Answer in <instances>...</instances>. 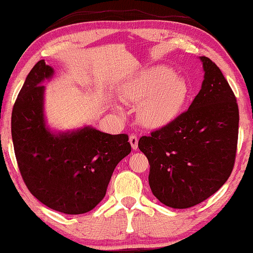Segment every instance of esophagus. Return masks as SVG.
Masks as SVG:
<instances>
[{"instance_id":"1","label":"esophagus","mask_w":253,"mask_h":253,"mask_svg":"<svg viewBox=\"0 0 253 253\" xmlns=\"http://www.w3.org/2000/svg\"><path fill=\"white\" fill-rule=\"evenodd\" d=\"M129 143H130L131 148H133V150H137V147H138V138H137V136H136V135L129 136Z\"/></svg>"}]
</instances>
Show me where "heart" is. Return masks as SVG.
Masks as SVG:
<instances>
[{
    "instance_id": "1",
    "label": "heart",
    "mask_w": 253,
    "mask_h": 253,
    "mask_svg": "<svg viewBox=\"0 0 253 253\" xmlns=\"http://www.w3.org/2000/svg\"><path fill=\"white\" fill-rule=\"evenodd\" d=\"M186 80L169 67L156 66L143 71L120 86L119 99L138 105V118L150 129L160 128L181 112L189 97ZM115 109L120 111L119 107Z\"/></svg>"
}]
</instances>
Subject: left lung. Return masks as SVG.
<instances>
[{
    "mask_svg": "<svg viewBox=\"0 0 253 253\" xmlns=\"http://www.w3.org/2000/svg\"><path fill=\"white\" fill-rule=\"evenodd\" d=\"M199 58L205 75L189 109L138 141L150 163L152 192L179 210L198 205L226 182L238 146L235 95L218 66Z\"/></svg>",
    "mask_w": 253,
    "mask_h": 253,
    "instance_id": "left-lung-1",
    "label": "left lung"
}]
</instances>
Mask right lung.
<instances>
[{"mask_svg":"<svg viewBox=\"0 0 253 253\" xmlns=\"http://www.w3.org/2000/svg\"><path fill=\"white\" fill-rule=\"evenodd\" d=\"M53 74L42 59L19 92L11 119L15 158L27 188L40 203L64 214H84L105 197L112 172L131 146L126 134L90 126L53 133L46 125L42 85Z\"/></svg>","mask_w":253,"mask_h":253,"instance_id":"1","label":"right lung"}]
</instances>
